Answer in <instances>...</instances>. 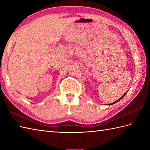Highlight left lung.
I'll return each instance as SVG.
<instances>
[{"label": "left lung", "mask_w": 150, "mask_h": 150, "mask_svg": "<svg viewBox=\"0 0 150 150\" xmlns=\"http://www.w3.org/2000/svg\"><path fill=\"white\" fill-rule=\"evenodd\" d=\"M127 92H128V91H127ZM127 92H126V93H125V94H124V95H123V96L122 97H121L120 98H119V100H117V101H115V102H114V103H111V104H108V105H111V104H115V103H117V102H119V100H120L121 99H122V98L124 97V96H125V95L127 93Z\"/></svg>", "instance_id": "obj_1"}]
</instances>
